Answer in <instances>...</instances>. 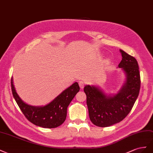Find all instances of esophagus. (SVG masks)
<instances>
[{"instance_id": "obj_1", "label": "esophagus", "mask_w": 153, "mask_h": 153, "mask_svg": "<svg viewBox=\"0 0 153 153\" xmlns=\"http://www.w3.org/2000/svg\"><path fill=\"white\" fill-rule=\"evenodd\" d=\"M79 86H80V88L82 89V88H84V86H85V82L84 81H80L79 82Z\"/></svg>"}]
</instances>
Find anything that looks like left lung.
I'll use <instances>...</instances> for the list:
<instances>
[{
    "instance_id": "1",
    "label": "left lung",
    "mask_w": 153,
    "mask_h": 153,
    "mask_svg": "<svg viewBox=\"0 0 153 153\" xmlns=\"http://www.w3.org/2000/svg\"><path fill=\"white\" fill-rule=\"evenodd\" d=\"M122 60L119 67L126 74V81L117 94L106 95L99 87L86 85V104L90 119L99 127H108L120 123L131 110L140 88L138 64L137 59L120 50Z\"/></svg>"
}]
</instances>
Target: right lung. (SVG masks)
Here are the masks:
<instances>
[{"instance_id":"right-lung-1","label":"right lung","mask_w":153,"mask_h":153,"mask_svg":"<svg viewBox=\"0 0 153 153\" xmlns=\"http://www.w3.org/2000/svg\"><path fill=\"white\" fill-rule=\"evenodd\" d=\"M13 95L24 116L34 125L44 128H54L62 125L66 119L68 105L80 88L77 82L63 91L54 100L43 106H34L26 104L17 94L11 81Z\"/></svg>"}]
</instances>
